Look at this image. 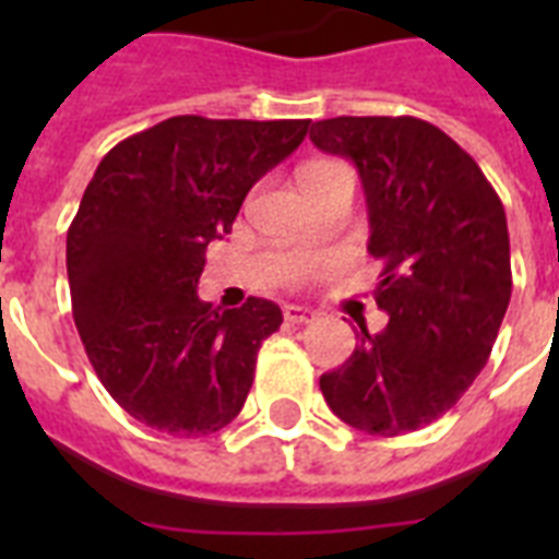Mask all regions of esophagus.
Here are the masks:
<instances>
[{
  "instance_id": "esophagus-1",
  "label": "esophagus",
  "mask_w": 559,
  "mask_h": 559,
  "mask_svg": "<svg viewBox=\"0 0 559 559\" xmlns=\"http://www.w3.org/2000/svg\"><path fill=\"white\" fill-rule=\"evenodd\" d=\"M284 319H287L289 324H307V322H313L316 313H313V310H307V307L287 305V307H284Z\"/></svg>"
}]
</instances>
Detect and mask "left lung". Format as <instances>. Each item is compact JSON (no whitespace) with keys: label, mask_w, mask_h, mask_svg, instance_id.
Masks as SVG:
<instances>
[{"label":"left lung","mask_w":559,"mask_h":559,"mask_svg":"<svg viewBox=\"0 0 559 559\" xmlns=\"http://www.w3.org/2000/svg\"><path fill=\"white\" fill-rule=\"evenodd\" d=\"M310 142L357 165L368 252L382 261L380 333L322 373L333 415L368 435L415 432L450 412L493 350L511 301V240L499 193L467 151L412 116L316 121Z\"/></svg>","instance_id":"left-lung-1"}]
</instances>
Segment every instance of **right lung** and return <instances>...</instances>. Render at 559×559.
I'll use <instances>...</instances> for the list:
<instances>
[{"label": "right lung", "instance_id": "right-lung-1", "mask_svg": "<svg viewBox=\"0 0 559 559\" xmlns=\"http://www.w3.org/2000/svg\"><path fill=\"white\" fill-rule=\"evenodd\" d=\"M310 121L177 116L100 159L66 235L72 313L92 368L127 415L179 438L228 426L284 316L266 298L197 296L205 249Z\"/></svg>", "mask_w": 559, "mask_h": 559}]
</instances>
